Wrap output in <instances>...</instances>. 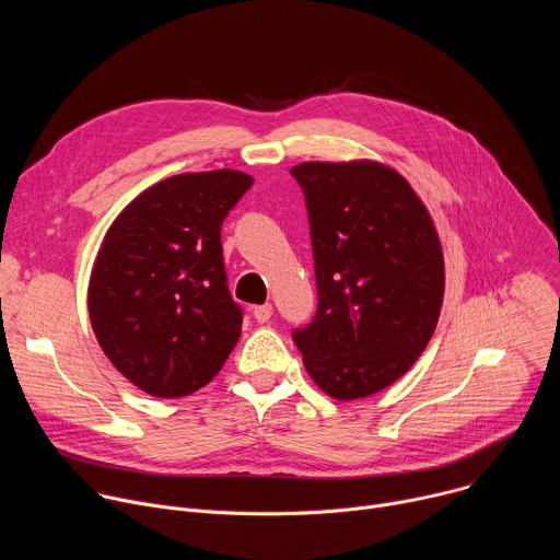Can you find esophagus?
<instances>
[{
	"instance_id": "obj_1",
	"label": "esophagus",
	"mask_w": 560,
	"mask_h": 560,
	"mask_svg": "<svg viewBox=\"0 0 560 560\" xmlns=\"http://www.w3.org/2000/svg\"><path fill=\"white\" fill-rule=\"evenodd\" d=\"M253 316H255V322H257V324H266V322H270V316H272V305H270V303L255 305V307H253Z\"/></svg>"
}]
</instances>
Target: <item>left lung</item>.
<instances>
[{
    "label": "left lung",
    "instance_id": "1",
    "mask_svg": "<svg viewBox=\"0 0 560 560\" xmlns=\"http://www.w3.org/2000/svg\"><path fill=\"white\" fill-rule=\"evenodd\" d=\"M316 277L312 322L292 330L312 381L352 401L404 376L434 335L443 253L410 184L374 162L301 164Z\"/></svg>",
    "mask_w": 560,
    "mask_h": 560
}]
</instances>
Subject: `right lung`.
Instances as JSON below:
<instances>
[{"mask_svg":"<svg viewBox=\"0 0 560 560\" xmlns=\"http://www.w3.org/2000/svg\"><path fill=\"white\" fill-rule=\"evenodd\" d=\"M253 186L236 171L177 175L141 192L97 255L89 312L110 363L159 398L203 387L242 335L221 225Z\"/></svg>","mask_w":560,"mask_h":560,"instance_id":"add662e5","label":"right lung"}]
</instances>
